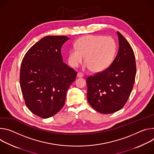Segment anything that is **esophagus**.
<instances>
[{"mask_svg": "<svg viewBox=\"0 0 154 154\" xmlns=\"http://www.w3.org/2000/svg\"><path fill=\"white\" fill-rule=\"evenodd\" d=\"M83 76V74L81 73H77V77L78 78H82Z\"/></svg>", "mask_w": 154, "mask_h": 154, "instance_id": "esophagus-1", "label": "esophagus"}]
</instances>
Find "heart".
Here are the masks:
<instances>
[{
    "mask_svg": "<svg viewBox=\"0 0 154 154\" xmlns=\"http://www.w3.org/2000/svg\"><path fill=\"white\" fill-rule=\"evenodd\" d=\"M116 43L110 37L89 35L81 37L75 48L68 53V62L72 67H77L85 56V68L98 73L105 70L114 60Z\"/></svg>",
    "mask_w": 154,
    "mask_h": 154,
    "instance_id": "obj_1",
    "label": "heart"
}]
</instances>
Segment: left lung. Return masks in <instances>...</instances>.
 I'll return each mask as SVG.
<instances>
[{"label": "left lung", "mask_w": 154, "mask_h": 154, "mask_svg": "<svg viewBox=\"0 0 154 154\" xmlns=\"http://www.w3.org/2000/svg\"><path fill=\"white\" fill-rule=\"evenodd\" d=\"M117 34L119 51L111 65L86 79L89 103L103 114L113 113L124 107L132 91L136 73L133 50L120 32Z\"/></svg>", "instance_id": "left-lung-1"}]
</instances>
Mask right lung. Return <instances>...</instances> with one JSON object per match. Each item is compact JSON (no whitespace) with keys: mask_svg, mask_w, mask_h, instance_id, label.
Listing matches in <instances>:
<instances>
[{"mask_svg":"<svg viewBox=\"0 0 154 154\" xmlns=\"http://www.w3.org/2000/svg\"><path fill=\"white\" fill-rule=\"evenodd\" d=\"M66 36H46L32 46L21 65L20 86L25 103L34 114L47 119L65 104L66 94L77 75L63 62L61 48Z\"/></svg>","mask_w":154,"mask_h":154,"instance_id":"1","label":"right lung"}]
</instances>
